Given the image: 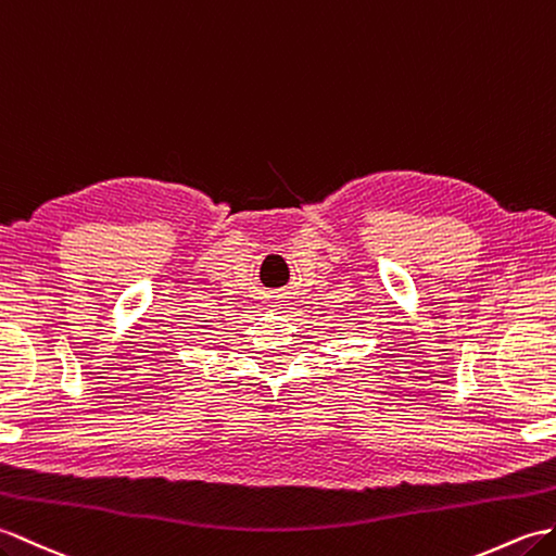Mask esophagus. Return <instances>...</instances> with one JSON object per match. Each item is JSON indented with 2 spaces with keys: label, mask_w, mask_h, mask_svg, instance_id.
<instances>
[{
  "label": "esophagus",
  "mask_w": 556,
  "mask_h": 556,
  "mask_svg": "<svg viewBox=\"0 0 556 556\" xmlns=\"http://www.w3.org/2000/svg\"><path fill=\"white\" fill-rule=\"evenodd\" d=\"M273 299H277V295H273ZM275 305H269V307H279V305H283V301H273Z\"/></svg>",
  "instance_id": "34e87169"
}]
</instances>
